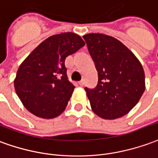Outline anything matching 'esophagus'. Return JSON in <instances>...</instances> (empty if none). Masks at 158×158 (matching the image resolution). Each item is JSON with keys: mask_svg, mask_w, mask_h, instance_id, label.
<instances>
[{"mask_svg": "<svg viewBox=\"0 0 158 158\" xmlns=\"http://www.w3.org/2000/svg\"><path fill=\"white\" fill-rule=\"evenodd\" d=\"M78 84L80 85L81 87H82V86L84 85V80H81V81H79V82H78Z\"/></svg>", "mask_w": 158, "mask_h": 158, "instance_id": "1", "label": "esophagus"}]
</instances>
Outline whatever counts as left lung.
Segmentation results:
<instances>
[{
  "mask_svg": "<svg viewBox=\"0 0 158 158\" xmlns=\"http://www.w3.org/2000/svg\"><path fill=\"white\" fill-rule=\"evenodd\" d=\"M98 71V84L85 88L93 111L105 119H116L133 109L145 91L141 64L116 38L99 33L82 36Z\"/></svg>",
  "mask_w": 158,
  "mask_h": 158,
  "instance_id": "obj_1",
  "label": "left lung"
}]
</instances>
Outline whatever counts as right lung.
Masks as SVG:
<instances>
[{
    "label": "right lung",
    "instance_id": "1",
    "mask_svg": "<svg viewBox=\"0 0 158 158\" xmlns=\"http://www.w3.org/2000/svg\"><path fill=\"white\" fill-rule=\"evenodd\" d=\"M85 45L80 35L66 32L43 41L20 64L14 80L17 95L36 117L53 118L63 112L74 91L64 60Z\"/></svg>",
    "mask_w": 158,
    "mask_h": 158
}]
</instances>
